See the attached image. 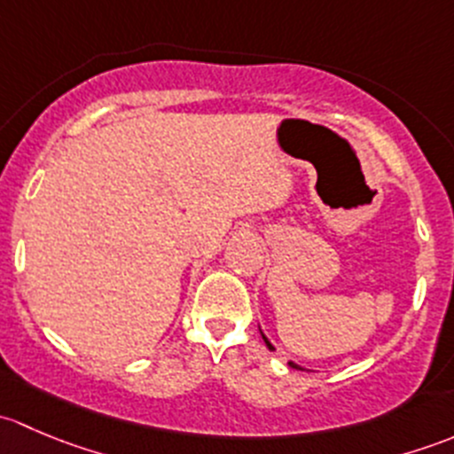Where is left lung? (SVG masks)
I'll use <instances>...</instances> for the list:
<instances>
[{"mask_svg":"<svg viewBox=\"0 0 454 454\" xmlns=\"http://www.w3.org/2000/svg\"><path fill=\"white\" fill-rule=\"evenodd\" d=\"M261 336H263V333H261ZM263 340H265V345H268V349H272V351H274V347H272V345H270V340H268V338H265V336H263ZM290 367H294V369H301V367H299V364H294V363H290Z\"/></svg>","mask_w":454,"mask_h":454,"instance_id":"obj_1","label":"left lung"}]
</instances>
